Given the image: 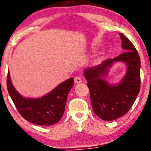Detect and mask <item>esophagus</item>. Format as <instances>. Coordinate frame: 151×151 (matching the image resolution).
<instances>
[{
	"label": "esophagus",
	"mask_w": 151,
	"mask_h": 151,
	"mask_svg": "<svg viewBox=\"0 0 151 151\" xmlns=\"http://www.w3.org/2000/svg\"><path fill=\"white\" fill-rule=\"evenodd\" d=\"M75 83H80L82 82V78L79 76H76L75 77Z\"/></svg>",
	"instance_id": "esophagus-1"
}]
</instances>
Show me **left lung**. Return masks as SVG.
<instances>
[{
	"mask_svg": "<svg viewBox=\"0 0 151 151\" xmlns=\"http://www.w3.org/2000/svg\"><path fill=\"white\" fill-rule=\"evenodd\" d=\"M122 47L126 52L114 58H109L85 71L91 103L94 113L105 121H111L125 115L130 109L140 88V58L134 45L122 33ZM124 61L127 73L118 85H109L102 76L115 61Z\"/></svg>",
	"mask_w": 151,
	"mask_h": 151,
	"instance_id": "obj_1",
	"label": "left lung"
}]
</instances>
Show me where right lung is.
<instances>
[{"label": "right lung", "mask_w": 151, "mask_h": 151, "mask_svg": "<svg viewBox=\"0 0 151 151\" xmlns=\"http://www.w3.org/2000/svg\"><path fill=\"white\" fill-rule=\"evenodd\" d=\"M8 71L7 89L19 113L26 120L37 125L48 126L58 122L63 116L68 93L74 86V78L66 80L45 96L26 99L12 85Z\"/></svg>", "instance_id": "right-lung-1"}]
</instances>
